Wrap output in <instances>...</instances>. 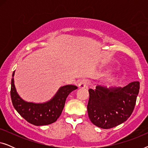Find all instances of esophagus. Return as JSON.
Here are the masks:
<instances>
[{
  "mask_svg": "<svg viewBox=\"0 0 148 148\" xmlns=\"http://www.w3.org/2000/svg\"><path fill=\"white\" fill-rule=\"evenodd\" d=\"M88 86V81L86 79H82L79 82L78 87L79 88H85Z\"/></svg>",
  "mask_w": 148,
  "mask_h": 148,
  "instance_id": "1",
  "label": "esophagus"
}]
</instances>
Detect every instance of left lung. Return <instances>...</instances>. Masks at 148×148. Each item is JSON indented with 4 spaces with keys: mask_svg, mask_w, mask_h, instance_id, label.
<instances>
[{
    "mask_svg": "<svg viewBox=\"0 0 148 148\" xmlns=\"http://www.w3.org/2000/svg\"><path fill=\"white\" fill-rule=\"evenodd\" d=\"M139 82L123 88H106L98 86L90 89L88 113L91 122L102 129H110L124 123L134 110Z\"/></svg>",
    "mask_w": 148,
    "mask_h": 148,
    "instance_id": "obj_1",
    "label": "left lung"
}]
</instances>
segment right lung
<instances>
[{"label":"right lung","instance_id":"obj_1","mask_svg":"<svg viewBox=\"0 0 148 148\" xmlns=\"http://www.w3.org/2000/svg\"><path fill=\"white\" fill-rule=\"evenodd\" d=\"M14 75L11 79V97L14 108L28 123L36 126L50 125L57 120L61 114L69 94L77 89L73 85L60 87L53 98L44 103L28 102L23 100L17 94L14 84Z\"/></svg>","mask_w":148,"mask_h":148}]
</instances>
